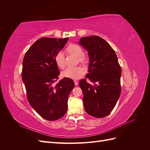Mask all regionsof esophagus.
Here are the masks:
<instances>
[{
    "mask_svg": "<svg viewBox=\"0 0 150 150\" xmlns=\"http://www.w3.org/2000/svg\"><path fill=\"white\" fill-rule=\"evenodd\" d=\"M74 84H75L76 86H77V85L78 84V81H77L76 80H74Z\"/></svg>",
    "mask_w": 150,
    "mask_h": 150,
    "instance_id": "obj_1",
    "label": "esophagus"
}]
</instances>
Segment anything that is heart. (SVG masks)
Here are the masks:
<instances>
[{
  "label": "heart",
  "mask_w": 150,
  "mask_h": 150,
  "mask_svg": "<svg viewBox=\"0 0 150 150\" xmlns=\"http://www.w3.org/2000/svg\"><path fill=\"white\" fill-rule=\"evenodd\" d=\"M66 51L68 54L78 57V59L79 62L83 63V64L87 62V57L84 55L83 49L79 45L77 44H70L66 47ZM54 61H55L56 65L61 69H62L65 67V57L64 54L62 52L59 51L54 56ZM84 68L81 66L68 67L62 72V75L64 78L77 79L80 78L84 74Z\"/></svg>",
  "instance_id": "heart-1"
}]
</instances>
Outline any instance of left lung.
I'll use <instances>...</instances> for the list:
<instances>
[{
	"mask_svg": "<svg viewBox=\"0 0 150 150\" xmlns=\"http://www.w3.org/2000/svg\"><path fill=\"white\" fill-rule=\"evenodd\" d=\"M79 43L88 52V74L79 81L85 111L95 117L110 115L120 96L121 69L113 49L97 35L80 39ZM88 79L95 83L91 85Z\"/></svg>",
	"mask_w": 150,
	"mask_h": 150,
	"instance_id": "8db88e82",
	"label": "left lung"
}]
</instances>
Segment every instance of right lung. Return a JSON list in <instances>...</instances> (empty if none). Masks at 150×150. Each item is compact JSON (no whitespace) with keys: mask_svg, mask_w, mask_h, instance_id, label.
<instances>
[{"mask_svg":"<svg viewBox=\"0 0 150 150\" xmlns=\"http://www.w3.org/2000/svg\"><path fill=\"white\" fill-rule=\"evenodd\" d=\"M68 39L40 38L26 52L22 62V79L28 101L40 116L48 121H56L65 115L68 96L74 87L73 81L67 78L54 84L59 75L54 56Z\"/></svg>","mask_w":150,"mask_h":150,"instance_id":"1","label":"right lung"}]
</instances>
